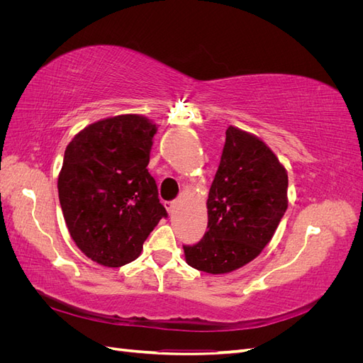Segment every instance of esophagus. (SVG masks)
I'll return each mask as SVG.
<instances>
[{
    "label": "esophagus",
    "instance_id": "esophagus-1",
    "mask_svg": "<svg viewBox=\"0 0 363 363\" xmlns=\"http://www.w3.org/2000/svg\"><path fill=\"white\" fill-rule=\"evenodd\" d=\"M164 207H167L168 213L172 215L175 212V208H177V201H164Z\"/></svg>",
    "mask_w": 363,
    "mask_h": 363
}]
</instances>
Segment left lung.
Here are the masks:
<instances>
[{"label":"left lung","mask_w":363,"mask_h":363,"mask_svg":"<svg viewBox=\"0 0 363 363\" xmlns=\"http://www.w3.org/2000/svg\"><path fill=\"white\" fill-rule=\"evenodd\" d=\"M288 208V172L257 136L230 125L207 199V232L183 245L188 265L227 274L256 259Z\"/></svg>","instance_id":"left-lung-1"}]
</instances>
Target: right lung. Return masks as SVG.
Masks as SVG:
<instances>
[{
    "instance_id": "add662e5",
    "label": "right lung",
    "mask_w": 363,
    "mask_h": 363,
    "mask_svg": "<svg viewBox=\"0 0 363 363\" xmlns=\"http://www.w3.org/2000/svg\"><path fill=\"white\" fill-rule=\"evenodd\" d=\"M156 124L118 115L84 127L65 150L57 189L75 245L94 262L119 268L168 213L147 167Z\"/></svg>"
}]
</instances>
